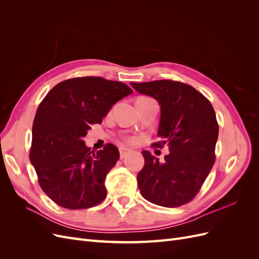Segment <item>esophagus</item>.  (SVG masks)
Masks as SVG:
<instances>
[{
    "label": "esophagus",
    "mask_w": 259,
    "mask_h": 259,
    "mask_svg": "<svg viewBox=\"0 0 259 259\" xmlns=\"http://www.w3.org/2000/svg\"><path fill=\"white\" fill-rule=\"evenodd\" d=\"M120 156H121V159H123L125 155H127L130 152H131V149H128V148H125V147H120Z\"/></svg>",
    "instance_id": "obj_1"
}]
</instances>
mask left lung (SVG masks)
I'll list each match as a JSON object with an SVG mask.
<instances>
[{"mask_svg":"<svg viewBox=\"0 0 259 259\" xmlns=\"http://www.w3.org/2000/svg\"><path fill=\"white\" fill-rule=\"evenodd\" d=\"M133 89L158 100L161 142L168 147L164 162L144 150L145 166L137 175L140 193L153 204L177 207L190 202L215 163L218 123L209 100L191 85L171 80L134 83Z\"/></svg>","mask_w":259,"mask_h":259,"instance_id":"8db88e82","label":"left lung"}]
</instances>
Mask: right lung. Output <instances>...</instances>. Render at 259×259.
I'll use <instances>...</instances> for the list:
<instances>
[{
	"instance_id": "obj_1",
	"label": "right lung",
	"mask_w": 259,
	"mask_h": 259,
	"mask_svg": "<svg viewBox=\"0 0 259 259\" xmlns=\"http://www.w3.org/2000/svg\"><path fill=\"white\" fill-rule=\"evenodd\" d=\"M133 93L122 82L100 76L58 83L38 106L32 126L30 161L48 197L61 207L95 206L107 195L105 179L120 158L112 144L95 152L83 137L111 107Z\"/></svg>"
}]
</instances>
